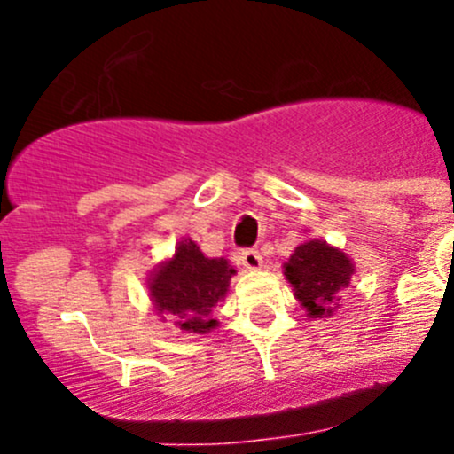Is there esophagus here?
Listing matches in <instances>:
<instances>
[{
	"label": "esophagus",
	"mask_w": 454,
	"mask_h": 454,
	"mask_svg": "<svg viewBox=\"0 0 454 454\" xmlns=\"http://www.w3.org/2000/svg\"><path fill=\"white\" fill-rule=\"evenodd\" d=\"M240 262H243L247 270H259L263 266V256L254 247H247V250H240Z\"/></svg>",
	"instance_id": "1"
}]
</instances>
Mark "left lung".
Wrapping results in <instances>:
<instances>
[{"label":"left lung","mask_w":454,"mask_h":454,"mask_svg":"<svg viewBox=\"0 0 454 454\" xmlns=\"http://www.w3.org/2000/svg\"><path fill=\"white\" fill-rule=\"evenodd\" d=\"M284 275L295 288V298L309 316L323 318L332 314V300L340 288L350 284L355 266L346 254L323 240H309L295 247Z\"/></svg>","instance_id":"8db88e82"}]
</instances>
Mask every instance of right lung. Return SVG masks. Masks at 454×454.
I'll return each mask as SVG.
<instances>
[{
	"label": "right lung",
	"instance_id": "1",
	"mask_svg": "<svg viewBox=\"0 0 454 454\" xmlns=\"http://www.w3.org/2000/svg\"><path fill=\"white\" fill-rule=\"evenodd\" d=\"M234 268L227 259H207L191 239L182 240L170 262L150 279L152 302L159 314H172L186 332L214 330V307L224 298Z\"/></svg>",
	"mask_w": 454,
	"mask_h": 454
}]
</instances>
